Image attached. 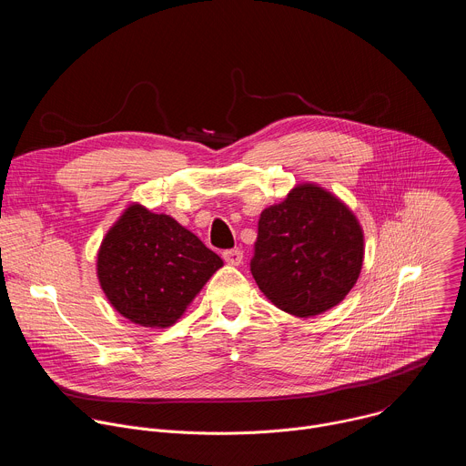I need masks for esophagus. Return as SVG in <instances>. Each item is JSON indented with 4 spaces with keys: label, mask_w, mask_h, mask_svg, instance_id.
Listing matches in <instances>:
<instances>
[{
    "label": "esophagus",
    "mask_w": 466,
    "mask_h": 466,
    "mask_svg": "<svg viewBox=\"0 0 466 466\" xmlns=\"http://www.w3.org/2000/svg\"><path fill=\"white\" fill-rule=\"evenodd\" d=\"M223 258L228 265H239L243 261V250L239 248H230V250H225L223 252Z\"/></svg>",
    "instance_id": "esophagus-1"
}]
</instances>
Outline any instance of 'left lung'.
<instances>
[{
	"label": "left lung",
	"mask_w": 466,
	"mask_h": 466,
	"mask_svg": "<svg viewBox=\"0 0 466 466\" xmlns=\"http://www.w3.org/2000/svg\"><path fill=\"white\" fill-rule=\"evenodd\" d=\"M363 254V228L352 210L334 193L306 182L261 212L250 273L277 308L313 317L349 295Z\"/></svg>",
	"instance_id": "8db88e82"
}]
</instances>
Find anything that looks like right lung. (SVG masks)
I'll return each mask as SVG.
<instances>
[{
    "mask_svg": "<svg viewBox=\"0 0 466 466\" xmlns=\"http://www.w3.org/2000/svg\"><path fill=\"white\" fill-rule=\"evenodd\" d=\"M223 259L166 214L130 205L97 252V279L117 313L146 328L175 324Z\"/></svg>",
    "mask_w": 466,
    "mask_h": 466,
    "instance_id": "add662e5",
    "label": "right lung"
}]
</instances>
